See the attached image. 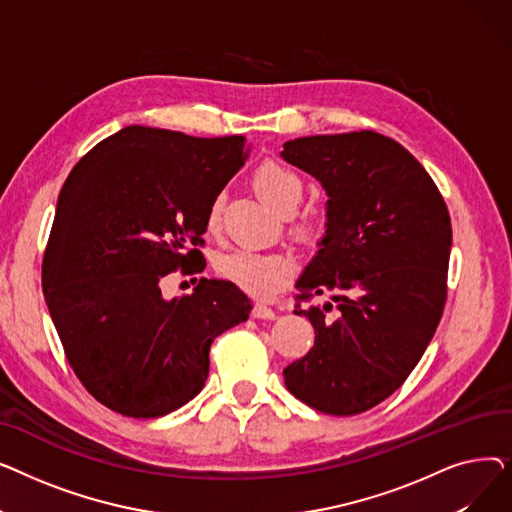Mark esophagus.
<instances>
[{"instance_id": "obj_1", "label": "esophagus", "mask_w": 512, "mask_h": 512, "mask_svg": "<svg viewBox=\"0 0 512 512\" xmlns=\"http://www.w3.org/2000/svg\"><path fill=\"white\" fill-rule=\"evenodd\" d=\"M253 317H257V319H274L276 311L272 309V305H267L265 301H257L253 305Z\"/></svg>"}]
</instances>
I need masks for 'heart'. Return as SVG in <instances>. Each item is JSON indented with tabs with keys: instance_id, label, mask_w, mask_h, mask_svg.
I'll return each mask as SVG.
<instances>
[{
	"instance_id": "obj_1",
	"label": "heart",
	"mask_w": 512,
	"mask_h": 512,
	"mask_svg": "<svg viewBox=\"0 0 512 512\" xmlns=\"http://www.w3.org/2000/svg\"><path fill=\"white\" fill-rule=\"evenodd\" d=\"M253 186L259 197L270 203L280 213H292L299 207L305 186L301 176L274 159H265L253 172ZM222 199H213L207 209V230L220 226ZM292 230L299 236H311L315 220L309 213L299 215L292 224ZM215 270L220 278L251 294H265L286 282L294 270V259L282 251H255V249H234L218 257Z\"/></svg>"
}]
</instances>
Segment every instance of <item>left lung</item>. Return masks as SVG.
Listing matches in <instances>:
<instances>
[{
	"label": "left lung",
	"instance_id": "left-lung-1",
	"mask_svg": "<svg viewBox=\"0 0 512 512\" xmlns=\"http://www.w3.org/2000/svg\"><path fill=\"white\" fill-rule=\"evenodd\" d=\"M288 164L326 188V234L297 280L315 330L311 351L284 369L305 405L359 415L396 392L423 357L446 303L452 228L419 161L373 130L284 143Z\"/></svg>",
	"mask_w": 512,
	"mask_h": 512
}]
</instances>
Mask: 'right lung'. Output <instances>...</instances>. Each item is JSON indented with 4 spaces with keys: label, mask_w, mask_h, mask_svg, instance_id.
<instances>
[{
    "label": "right lung",
    "mask_w": 512,
    "mask_h": 512,
    "mask_svg": "<svg viewBox=\"0 0 512 512\" xmlns=\"http://www.w3.org/2000/svg\"><path fill=\"white\" fill-rule=\"evenodd\" d=\"M249 155L247 139L126 126L78 161L58 197L43 292L76 378L126 417H164L195 398L215 336L247 321L228 280L161 297V280L201 274L213 199ZM197 280V278H195Z\"/></svg>",
    "instance_id": "obj_1"
}]
</instances>
